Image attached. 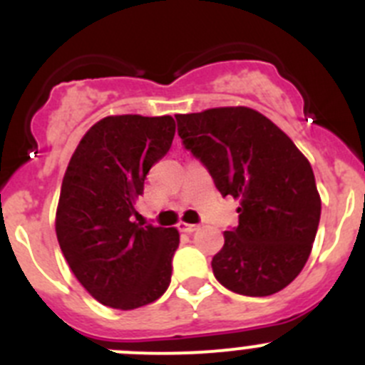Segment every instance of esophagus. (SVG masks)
<instances>
[{"label":"esophagus","instance_id":"obj_1","mask_svg":"<svg viewBox=\"0 0 365 365\" xmlns=\"http://www.w3.org/2000/svg\"><path fill=\"white\" fill-rule=\"evenodd\" d=\"M178 229L180 232H187V234H192L194 230H198V225H192V223H178Z\"/></svg>","mask_w":365,"mask_h":365}]
</instances>
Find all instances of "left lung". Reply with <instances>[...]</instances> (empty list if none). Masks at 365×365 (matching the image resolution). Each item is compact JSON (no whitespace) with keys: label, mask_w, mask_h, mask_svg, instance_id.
I'll use <instances>...</instances> for the list:
<instances>
[{"label":"left lung","mask_w":365,"mask_h":365,"mask_svg":"<svg viewBox=\"0 0 365 365\" xmlns=\"http://www.w3.org/2000/svg\"><path fill=\"white\" fill-rule=\"evenodd\" d=\"M176 122L217 190L240 200V223L225 230L212 257L216 279L248 297L281 292L304 268L321 220L309 162L270 118L245 106L176 115Z\"/></svg>","instance_id":"obj_1"}]
</instances>
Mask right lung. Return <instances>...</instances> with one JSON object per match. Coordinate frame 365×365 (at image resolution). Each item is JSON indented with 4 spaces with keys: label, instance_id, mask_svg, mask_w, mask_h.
<instances>
[{
    "label": "right lung",
    "instance_id": "right-lung-1",
    "mask_svg": "<svg viewBox=\"0 0 365 365\" xmlns=\"http://www.w3.org/2000/svg\"><path fill=\"white\" fill-rule=\"evenodd\" d=\"M175 129L169 115L106 117L88 129L68 163L57 241L77 281L104 306L140 308L171 282L178 230L136 223L135 205Z\"/></svg>",
    "mask_w": 365,
    "mask_h": 365
}]
</instances>
